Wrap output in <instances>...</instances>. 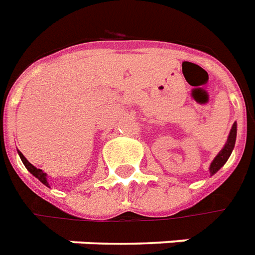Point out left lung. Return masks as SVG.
I'll return each mask as SVG.
<instances>
[{
  "label": "left lung",
  "mask_w": 255,
  "mask_h": 255,
  "mask_svg": "<svg viewBox=\"0 0 255 255\" xmlns=\"http://www.w3.org/2000/svg\"><path fill=\"white\" fill-rule=\"evenodd\" d=\"M236 137H237V123L233 124V128H231L230 135H229V139H227V143L225 144V147L222 148V151L217 155V158L214 159L211 166H210V172L211 175H214L217 171L221 168V167L227 162V159L230 156L231 151L234 148V144H236Z\"/></svg>",
  "instance_id": "obj_1"
}]
</instances>
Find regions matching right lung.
<instances>
[{"instance_id": "obj_1", "label": "right lung", "mask_w": 255, "mask_h": 255, "mask_svg": "<svg viewBox=\"0 0 255 255\" xmlns=\"http://www.w3.org/2000/svg\"><path fill=\"white\" fill-rule=\"evenodd\" d=\"M18 153H19V158H21L22 163H24V164H25V167H26V168H28V170H29V172H32V174L34 175V176H36L37 179L41 182V183H44V184H45V186H48L45 172H44V171H42V170H40V168H36V167L33 166V164H30V163H29L28 160H26V158H25L24 155L19 152V151H18Z\"/></svg>"}]
</instances>
